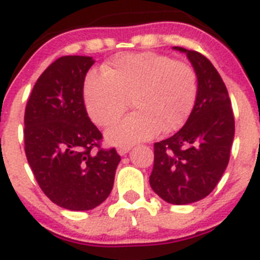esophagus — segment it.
<instances>
[{"label": "esophagus", "instance_id": "34e87169", "mask_svg": "<svg viewBox=\"0 0 260 260\" xmlns=\"http://www.w3.org/2000/svg\"><path fill=\"white\" fill-rule=\"evenodd\" d=\"M130 148H132V147H130V146H119L118 150H117V151H118L119 155L122 156V155H126V153H127L128 151H130Z\"/></svg>", "mask_w": 260, "mask_h": 260}]
</instances>
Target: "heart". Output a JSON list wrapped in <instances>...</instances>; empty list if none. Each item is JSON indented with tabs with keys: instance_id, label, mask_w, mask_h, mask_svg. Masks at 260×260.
<instances>
[{
	"instance_id": "obj_1",
	"label": "heart",
	"mask_w": 260,
	"mask_h": 260,
	"mask_svg": "<svg viewBox=\"0 0 260 260\" xmlns=\"http://www.w3.org/2000/svg\"><path fill=\"white\" fill-rule=\"evenodd\" d=\"M198 92L194 69L157 53H127L114 57L84 82V104L93 122L109 126L128 108L130 116L107 132L119 146L143 142L180 128L191 113Z\"/></svg>"
}]
</instances>
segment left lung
Masks as SVG:
<instances>
[{
  "instance_id": "8db88e82",
  "label": "left lung",
  "mask_w": 260,
  "mask_h": 260,
  "mask_svg": "<svg viewBox=\"0 0 260 260\" xmlns=\"http://www.w3.org/2000/svg\"><path fill=\"white\" fill-rule=\"evenodd\" d=\"M186 53L198 78L197 100L189 118L173 137L153 144L150 185L172 204L206 198L228 167L234 138V116L228 89L207 57Z\"/></svg>"
}]
</instances>
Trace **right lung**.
I'll return each mask as SVG.
<instances>
[{"label":"right lung","mask_w":260,"mask_h":260,"mask_svg":"<svg viewBox=\"0 0 260 260\" xmlns=\"http://www.w3.org/2000/svg\"><path fill=\"white\" fill-rule=\"evenodd\" d=\"M92 57L63 56L36 80L24 112V151L40 189L57 206L88 211L109 197L121 156L103 148L89 119L84 78Z\"/></svg>","instance_id":"right-lung-1"}]
</instances>
